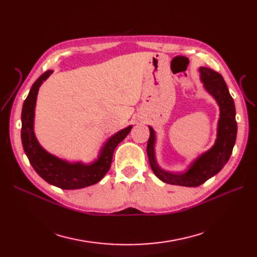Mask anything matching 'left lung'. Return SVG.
<instances>
[{
    "instance_id": "1",
    "label": "left lung",
    "mask_w": 257,
    "mask_h": 257,
    "mask_svg": "<svg viewBox=\"0 0 257 257\" xmlns=\"http://www.w3.org/2000/svg\"><path fill=\"white\" fill-rule=\"evenodd\" d=\"M200 80L206 91L213 96L220 107V119L217 122V134L213 147L193 161L189 169L181 174L163 170L155 159V132L149 126L150 137L147 145V154L150 166L160 180L165 183L181 186H198L216 175L228 162L237 137L236 109L226 82L222 75L208 67H199Z\"/></svg>"
}]
</instances>
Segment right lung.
<instances>
[{
  "label": "right lung",
  "instance_id": "right-lung-1",
  "mask_svg": "<svg viewBox=\"0 0 257 257\" xmlns=\"http://www.w3.org/2000/svg\"><path fill=\"white\" fill-rule=\"evenodd\" d=\"M52 71L45 72L31 88L23 103L21 112V141L27 157L35 172L45 181L63 190H77L97 183L111 166L113 151L132 130V125L119 131L105 143L97 160L91 164L81 162L69 163L46 151L37 142L34 134V115L38 89L51 75Z\"/></svg>",
  "mask_w": 257,
  "mask_h": 257
}]
</instances>
